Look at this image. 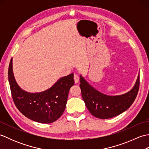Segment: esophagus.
Listing matches in <instances>:
<instances>
[{"label": "esophagus", "mask_w": 149, "mask_h": 149, "mask_svg": "<svg viewBox=\"0 0 149 149\" xmlns=\"http://www.w3.org/2000/svg\"><path fill=\"white\" fill-rule=\"evenodd\" d=\"M74 81H75V83H77L79 81V76L77 74H74Z\"/></svg>", "instance_id": "obj_1"}]
</instances>
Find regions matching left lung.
<instances>
[{"label":"left lung","instance_id":"8db88e82","mask_svg":"<svg viewBox=\"0 0 149 149\" xmlns=\"http://www.w3.org/2000/svg\"><path fill=\"white\" fill-rule=\"evenodd\" d=\"M82 97L88 111L100 119L113 118L125 111L133 103L140 86V74L132 89L120 95H107L91 86L80 75Z\"/></svg>","mask_w":149,"mask_h":149}]
</instances>
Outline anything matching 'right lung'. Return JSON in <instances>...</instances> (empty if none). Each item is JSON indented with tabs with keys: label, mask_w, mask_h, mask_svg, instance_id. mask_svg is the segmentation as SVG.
Wrapping results in <instances>:
<instances>
[{
	"label": "right lung",
	"mask_w": 149,
	"mask_h": 149,
	"mask_svg": "<svg viewBox=\"0 0 149 149\" xmlns=\"http://www.w3.org/2000/svg\"><path fill=\"white\" fill-rule=\"evenodd\" d=\"M8 79L14 103L27 118L36 122L50 123L58 120L65 109L70 88L74 84V74L61 77L49 89L29 93L18 86L13 70V58L9 63Z\"/></svg>",
	"instance_id": "add662e5"
}]
</instances>
